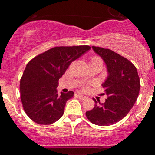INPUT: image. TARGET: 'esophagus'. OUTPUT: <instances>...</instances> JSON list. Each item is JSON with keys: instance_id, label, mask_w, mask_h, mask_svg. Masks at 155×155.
I'll return each instance as SVG.
<instances>
[{"instance_id": "1", "label": "esophagus", "mask_w": 155, "mask_h": 155, "mask_svg": "<svg viewBox=\"0 0 155 155\" xmlns=\"http://www.w3.org/2000/svg\"><path fill=\"white\" fill-rule=\"evenodd\" d=\"M77 96H78V97H79V98L80 99V100H84V99L87 98L86 96L81 95V94H78Z\"/></svg>"}]
</instances>
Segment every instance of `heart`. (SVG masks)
<instances>
[{
	"label": "heart",
	"instance_id": "1",
	"mask_svg": "<svg viewBox=\"0 0 155 155\" xmlns=\"http://www.w3.org/2000/svg\"><path fill=\"white\" fill-rule=\"evenodd\" d=\"M101 60L100 58H98V57H97V56H93V57H92L91 59H90V61H96V60ZM82 87H83V90H87V87L83 86Z\"/></svg>",
	"mask_w": 155,
	"mask_h": 155
}]
</instances>
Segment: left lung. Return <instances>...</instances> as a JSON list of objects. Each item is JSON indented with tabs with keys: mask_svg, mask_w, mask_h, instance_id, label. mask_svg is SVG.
<instances>
[{
	"mask_svg": "<svg viewBox=\"0 0 155 155\" xmlns=\"http://www.w3.org/2000/svg\"><path fill=\"white\" fill-rule=\"evenodd\" d=\"M108 69V76L102 84L108 96L104 104L95 101L94 108L86 112L92 123L108 126L122 120L132 108L138 97L140 79L136 66L130 60L114 51L99 47H92Z\"/></svg>",
	"mask_w": 155,
	"mask_h": 155,
	"instance_id": "8db88e82",
	"label": "left lung"
}]
</instances>
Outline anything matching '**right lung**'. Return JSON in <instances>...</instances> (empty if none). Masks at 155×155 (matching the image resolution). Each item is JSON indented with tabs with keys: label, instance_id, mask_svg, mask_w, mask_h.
Wrapping results in <instances>:
<instances>
[{
	"label": "right lung",
	"instance_id": "right-lung-1",
	"mask_svg": "<svg viewBox=\"0 0 155 155\" xmlns=\"http://www.w3.org/2000/svg\"><path fill=\"white\" fill-rule=\"evenodd\" d=\"M90 49L87 45L56 47L37 55L27 64L19 90L23 109L31 120L48 125L61 118L67 101L74 92L58 95V81L71 63Z\"/></svg>",
	"mask_w": 155,
	"mask_h": 155
}]
</instances>
